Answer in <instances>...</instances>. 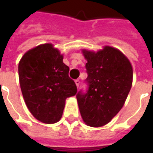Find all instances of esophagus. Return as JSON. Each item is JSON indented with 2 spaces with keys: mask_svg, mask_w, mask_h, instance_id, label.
Segmentation results:
<instances>
[{
  "mask_svg": "<svg viewBox=\"0 0 153 153\" xmlns=\"http://www.w3.org/2000/svg\"><path fill=\"white\" fill-rule=\"evenodd\" d=\"M75 83H76V86L79 88V84H80V81L79 79H76L75 80Z\"/></svg>",
  "mask_w": 153,
  "mask_h": 153,
  "instance_id": "1",
  "label": "esophagus"
}]
</instances>
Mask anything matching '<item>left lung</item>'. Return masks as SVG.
<instances>
[{
    "label": "left lung",
    "mask_w": 153,
    "mask_h": 153,
    "mask_svg": "<svg viewBox=\"0 0 153 153\" xmlns=\"http://www.w3.org/2000/svg\"><path fill=\"white\" fill-rule=\"evenodd\" d=\"M86 58V92L76 97L83 121L92 127L106 125L120 111L133 81L129 60L120 51L105 47L97 53L83 50Z\"/></svg>",
    "instance_id": "left-lung-1"
}]
</instances>
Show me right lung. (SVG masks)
Segmentation results:
<instances>
[{
  "mask_svg": "<svg viewBox=\"0 0 153 153\" xmlns=\"http://www.w3.org/2000/svg\"><path fill=\"white\" fill-rule=\"evenodd\" d=\"M69 70L51 44L38 46L21 58L19 78L22 94L29 111L39 121H59L65 99L76 94V84L69 77Z\"/></svg>",
  "mask_w": 153,
  "mask_h": 153,
  "instance_id": "right-lung-1",
  "label": "right lung"
}]
</instances>
